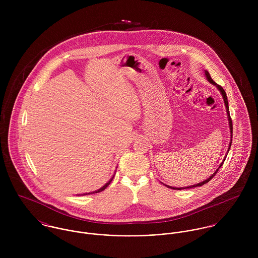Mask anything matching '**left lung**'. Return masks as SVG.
I'll use <instances>...</instances> for the list:
<instances>
[{
	"instance_id": "obj_1",
	"label": "left lung",
	"mask_w": 258,
	"mask_h": 258,
	"mask_svg": "<svg viewBox=\"0 0 258 258\" xmlns=\"http://www.w3.org/2000/svg\"><path fill=\"white\" fill-rule=\"evenodd\" d=\"M205 74H206V76H207V79H208V81L209 82H211L212 84H214V85H216L218 88H219V90L221 91V95H222V97H223V101H224V104H225V108H226V113H227V118H228V123H229V129H230V138H232V121H231V118H230V115H229V108H228V101H227V97H226V93H225V91H224V89L221 87V85H218L215 81H214V79L211 77V75L210 74L207 72V71H205ZM231 139H230V142H229V146H228V150L227 151H229V149H230V146H231ZM228 153V152H227ZM225 156H227V155H225ZM226 158V157H225ZM223 160H225V159H223ZM222 164H223V162L221 163V166H222ZM221 166L217 169V171L209 178V179H207V180H205L204 182H201V183H199V184H192V185H189V186H185V187H174V186H171V185H167V184H165L166 186H168V187H170V188H173V189H182V188H189V187H196V186H201V185H203V184H206L208 182H210L215 176H216V174L218 173V171L220 170V168H221Z\"/></svg>"
}]
</instances>
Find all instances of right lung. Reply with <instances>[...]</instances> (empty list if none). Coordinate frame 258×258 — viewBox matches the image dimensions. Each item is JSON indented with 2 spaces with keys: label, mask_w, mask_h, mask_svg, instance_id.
Returning <instances> with one entry per match:
<instances>
[{
  "label": "right lung",
  "mask_w": 258,
  "mask_h": 258,
  "mask_svg": "<svg viewBox=\"0 0 258 258\" xmlns=\"http://www.w3.org/2000/svg\"><path fill=\"white\" fill-rule=\"evenodd\" d=\"M113 178H114V176L111 178L110 180L108 181V183H106V184H104L102 187H100L99 189H97V190H94V191H91V192H86V194H83V196L84 195H90V194H95V192H99V191H102V190H104L108 185H109V184H110L111 182H112V180H113Z\"/></svg>",
  "instance_id": "obj_1"
}]
</instances>
